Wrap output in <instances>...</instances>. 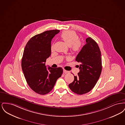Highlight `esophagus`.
I'll return each instance as SVG.
<instances>
[{
	"label": "esophagus",
	"mask_w": 125,
	"mask_h": 125,
	"mask_svg": "<svg viewBox=\"0 0 125 125\" xmlns=\"http://www.w3.org/2000/svg\"><path fill=\"white\" fill-rule=\"evenodd\" d=\"M63 72H64V73H69V72L68 71H66V70H65V69L63 70Z\"/></svg>",
	"instance_id": "obj_1"
}]
</instances>
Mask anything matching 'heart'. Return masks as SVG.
Segmentation results:
<instances>
[{"label":"heart","instance_id":"heart-1","mask_svg":"<svg viewBox=\"0 0 125 125\" xmlns=\"http://www.w3.org/2000/svg\"><path fill=\"white\" fill-rule=\"evenodd\" d=\"M62 39L69 46H70L73 52H78L81 49L82 43L79 40V37L73 31L67 30L63 31L60 36ZM53 46L52 45L51 49L52 50Z\"/></svg>","mask_w":125,"mask_h":125}]
</instances>
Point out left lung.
Wrapping results in <instances>:
<instances>
[{
	"label": "left lung",
	"mask_w": 125,
	"mask_h": 125,
	"mask_svg": "<svg viewBox=\"0 0 125 125\" xmlns=\"http://www.w3.org/2000/svg\"><path fill=\"white\" fill-rule=\"evenodd\" d=\"M86 42L75 59L80 63V72L68 85L73 92L79 95L86 94L95 87L102 68L101 52L97 43L91 37L87 38Z\"/></svg>",
	"instance_id": "1"
}]
</instances>
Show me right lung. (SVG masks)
<instances>
[{
	"label": "right lung",
	"mask_w": 125,
	"mask_h": 125,
	"mask_svg": "<svg viewBox=\"0 0 125 125\" xmlns=\"http://www.w3.org/2000/svg\"><path fill=\"white\" fill-rule=\"evenodd\" d=\"M59 30H48L33 36L27 42L21 60V67L30 88L40 95L53 89L63 73L61 67L46 68V59L51 54V41Z\"/></svg>",
	"instance_id": "right-lung-1"
}]
</instances>
